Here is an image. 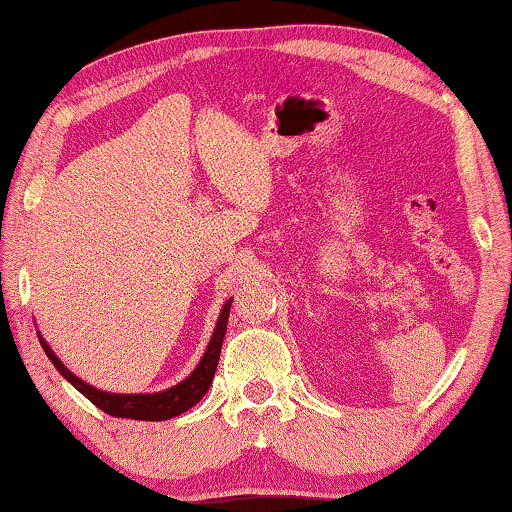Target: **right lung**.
Wrapping results in <instances>:
<instances>
[{
  "instance_id": "1",
  "label": "right lung",
  "mask_w": 512,
  "mask_h": 512,
  "mask_svg": "<svg viewBox=\"0 0 512 512\" xmlns=\"http://www.w3.org/2000/svg\"><path fill=\"white\" fill-rule=\"evenodd\" d=\"M228 314H231V300L226 302L224 309H221L217 328H214V335L210 339V344H207V351L194 372H191L182 383H177L175 388L154 392V395H113V392L96 390L85 381H80L78 376H73L69 369L59 362V358L53 353V348L43 342V337H39V342L43 346V351H46L48 360L57 367V372L62 374L73 388L83 392L94 406H99L101 411H106L108 416L131 418V420H168V418L180 416L184 411H189L196 402H201V397L205 395L207 388H210L214 372H217V365H219V353H221V344H224Z\"/></svg>"
}]
</instances>
